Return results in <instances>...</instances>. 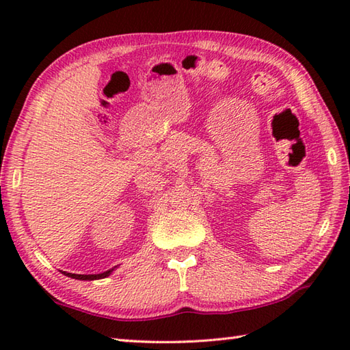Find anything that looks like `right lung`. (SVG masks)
Here are the masks:
<instances>
[{"label":"right lung","instance_id":"1","mask_svg":"<svg viewBox=\"0 0 350 350\" xmlns=\"http://www.w3.org/2000/svg\"><path fill=\"white\" fill-rule=\"evenodd\" d=\"M114 269H109L107 272H102V273H94V275H81V273H69V272H63L64 275H68L70 278H75V280H100V278H105L108 275L113 272Z\"/></svg>","mask_w":350,"mask_h":350}]
</instances>
